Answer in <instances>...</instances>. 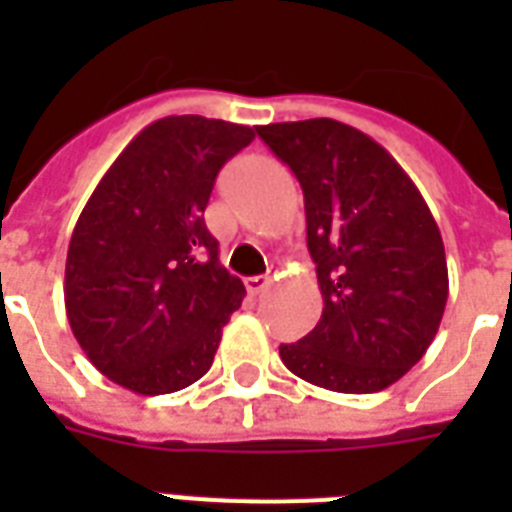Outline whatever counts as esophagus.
<instances>
[{
    "label": "esophagus",
    "mask_w": 512,
    "mask_h": 512,
    "mask_svg": "<svg viewBox=\"0 0 512 512\" xmlns=\"http://www.w3.org/2000/svg\"><path fill=\"white\" fill-rule=\"evenodd\" d=\"M271 281H273L271 273H265V276H249V279L244 281V284H247L249 295H260V292H263V289L268 287Z\"/></svg>",
    "instance_id": "obj_1"
}]
</instances>
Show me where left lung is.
<instances>
[{"label": "left lung", "instance_id": "8db88e82", "mask_svg": "<svg viewBox=\"0 0 512 512\" xmlns=\"http://www.w3.org/2000/svg\"><path fill=\"white\" fill-rule=\"evenodd\" d=\"M257 135L300 180L324 297L319 324L281 345V361L319 388L385 390L425 356L449 297L428 204L401 164L350 124L279 122Z\"/></svg>", "mask_w": 512, "mask_h": 512}]
</instances>
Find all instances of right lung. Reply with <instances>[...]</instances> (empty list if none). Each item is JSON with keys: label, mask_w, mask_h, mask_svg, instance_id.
I'll return each mask as SVG.
<instances>
[{"label": "right lung", "mask_w": 512, "mask_h": 512, "mask_svg": "<svg viewBox=\"0 0 512 512\" xmlns=\"http://www.w3.org/2000/svg\"><path fill=\"white\" fill-rule=\"evenodd\" d=\"M255 140L244 124L164 116L116 156L84 204L66 257V316L100 374L140 396L209 372L247 295L220 265L204 209L215 177Z\"/></svg>", "instance_id": "1"}]
</instances>
